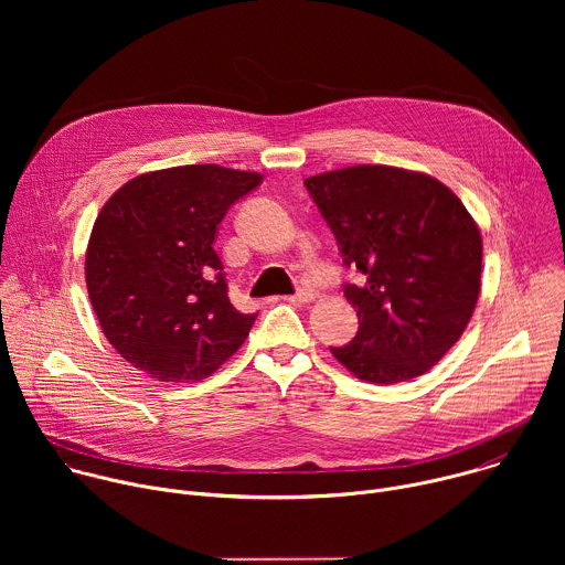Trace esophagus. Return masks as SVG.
I'll return each mask as SVG.
<instances>
[{"instance_id": "esophagus-1", "label": "esophagus", "mask_w": 565, "mask_h": 565, "mask_svg": "<svg viewBox=\"0 0 565 565\" xmlns=\"http://www.w3.org/2000/svg\"><path fill=\"white\" fill-rule=\"evenodd\" d=\"M317 297V292L312 290V288H299L295 295H290V297H286L288 301H292V303H308V301H312Z\"/></svg>"}]
</instances>
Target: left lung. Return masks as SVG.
<instances>
[{"label":"left lung","instance_id":"left-lung-1","mask_svg":"<svg viewBox=\"0 0 565 565\" xmlns=\"http://www.w3.org/2000/svg\"><path fill=\"white\" fill-rule=\"evenodd\" d=\"M338 238L358 335L331 353L355 377L395 384L427 373L458 342L480 290L482 241L440 181L355 166L303 181Z\"/></svg>","mask_w":565,"mask_h":565}]
</instances>
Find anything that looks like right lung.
I'll use <instances>...</instances> for the list:
<instances>
[{"mask_svg":"<svg viewBox=\"0 0 565 565\" xmlns=\"http://www.w3.org/2000/svg\"><path fill=\"white\" fill-rule=\"evenodd\" d=\"M259 185L255 172L183 166L136 177L105 203L87 248V290L129 364L160 382H199L246 342L257 315L232 306L214 234Z\"/></svg>","mask_w":565,"mask_h":565,"instance_id":"1","label":"right lung"}]
</instances>
